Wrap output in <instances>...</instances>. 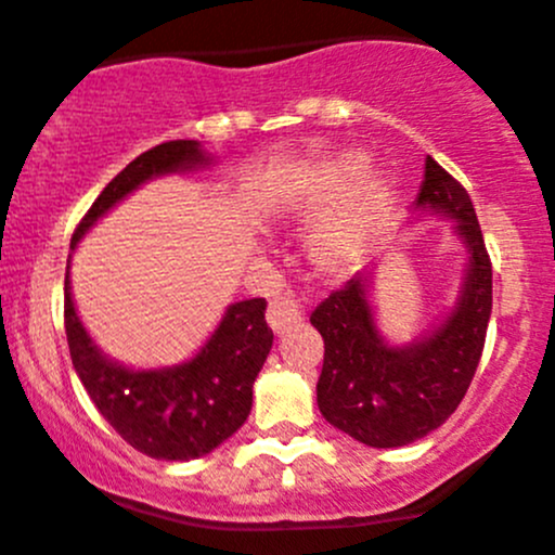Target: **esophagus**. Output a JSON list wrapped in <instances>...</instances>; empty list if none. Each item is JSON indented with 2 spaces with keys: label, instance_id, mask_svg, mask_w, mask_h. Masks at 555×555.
Segmentation results:
<instances>
[{
  "label": "esophagus",
  "instance_id": "1",
  "mask_svg": "<svg viewBox=\"0 0 555 555\" xmlns=\"http://www.w3.org/2000/svg\"><path fill=\"white\" fill-rule=\"evenodd\" d=\"M295 322H300V309L295 300H271V306H268V325L273 327V333H287Z\"/></svg>",
  "mask_w": 555,
  "mask_h": 555
}]
</instances>
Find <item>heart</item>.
<instances>
[{"label": "heart", "mask_w": 555, "mask_h": 555, "mask_svg": "<svg viewBox=\"0 0 555 555\" xmlns=\"http://www.w3.org/2000/svg\"><path fill=\"white\" fill-rule=\"evenodd\" d=\"M360 176H363V159L360 157L333 159V163L322 165L314 173L306 176L289 197V211L300 222H314V219L325 217L341 202L345 203L311 235V255L327 271H341V268L352 266L363 255L371 233H374L385 186H382V181L365 179L356 188L353 184L358 183Z\"/></svg>", "instance_id": "obj_1"}]
</instances>
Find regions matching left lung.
<instances>
[{
    "instance_id": "obj_1",
    "label": "left lung",
    "mask_w": 555,
    "mask_h": 555,
    "mask_svg": "<svg viewBox=\"0 0 555 555\" xmlns=\"http://www.w3.org/2000/svg\"><path fill=\"white\" fill-rule=\"evenodd\" d=\"M417 208L455 219L469 271L453 314L434 336L387 347L376 333L365 276L333 289L311 314L325 341L317 403L331 426L369 448H403L442 426L464 401L486 347L493 268L469 192L431 157Z\"/></svg>"
}]
</instances>
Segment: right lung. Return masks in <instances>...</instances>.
Returning <instances> with one entry per match:
<instances>
[{"mask_svg":"<svg viewBox=\"0 0 555 555\" xmlns=\"http://www.w3.org/2000/svg\"><path fill=\"white\" fill-rule=\"evenodd\" d=\"M206 163L197 141H168L134 157L75 228L73 244L111 211L121 197L154 176L190 170ZM64 331L69 358L86 392L118 437L149 459L190 461L211 453L233 437L251 412V385L266 363L273 331L266 322V298L233 304L214 336L190 363L159 371H132L102 358L75 314L69 279L64 276Z\"/></svg>","mask_w":555,"mask_h":555,"instance_id":"right-lung-1","label":"right lung"}]
</instances>
